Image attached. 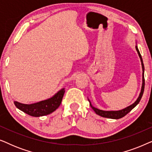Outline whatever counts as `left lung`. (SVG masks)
Masks as SVG:
<instances>
[{
  "label": "left lung",
  "mask_w": 152,
  "mask_h": 152,
  "mask_svg": "<svg viewBox=\"0 0 152 152\" xmlns=\"http://www.w3.org/2000/svg\"><path fill=\"white\" fill-rule=\"evenodd\" d=\"M136 50L138 52L139 57L140 58L141 62H142V88H141V92L140 93V95H139L138 98L137 99V100L133 104L129 106L128 107L125 108V109L120 110V111H102V110H99L98 109H96V108L93 107L92 105H91V102L89 101L90 102V106L91 108L93 109L96 114L97 115L102 116V117L104 118H111V119H119V118H121L124 116H125L126 114H127L129 112H130L132 110L134 109V108L136 107V106L139 103V102L140 101L141 98H142V96L143 95V92H144V88H145V77H144V70H145V68H144V64H143V61H142V57H141V55L139 52L138 48L136 46Z\"/></svg>",
  "instance_id": "obj_1"
}]
</instances>
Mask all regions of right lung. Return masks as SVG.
I'll list each match as a JSON object with an SVG mask.
<instances>
[{
    "label": "right lung",
    "mask_w": 152,
    "mask_h": 152,
    "mask_svg": "<svg viewBox=\"0 0 152 152\" xmlns=\"http://www.w3.org/2000/svg\"><path fill=\"white\" fill-rule=\"evenodd\" d=\"M65 90L64 88L60 90L56 93L53 97L48 99L46 100L41 101L39 102L25 104L14 101V103L16 107L20 111H23L28 115L33 117H40L46 115L55 111L61 104Z\"/></svg>",
    "instance_id": "add662e5"
}]
</instances>
